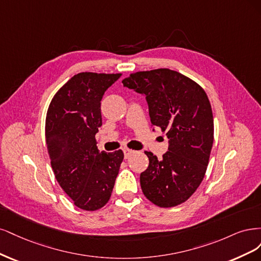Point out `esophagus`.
Segmentation results:
<instances>
[{
	"label": "esophagus",
	"instance_id": "esophagus-1",
	"mask_svg": "<svg viewBox=\"0 0 261 261\" xmlns=\"http://www.w3.org/2000/svg\"><path fill=\"white\" fill-rule=\"evenodd\" d=\"M136 153V150H133V149H130V148H123V154H124V158H128L129 156H131L132 154H134Z\"/></svg>",
	"mask_w": 261,
	"mask_h": 261
}]
</instances>
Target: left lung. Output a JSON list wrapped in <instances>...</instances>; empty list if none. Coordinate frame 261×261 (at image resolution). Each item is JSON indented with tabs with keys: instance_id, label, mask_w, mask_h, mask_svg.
I'll return each mask as SVG.
<instances>
[{
	"instance_id": "obj_1",
	"label": "left lung",
	"mask_w": 261,
	"mask_h": 261,
	"mask_svg": "<svg viewBox=\"0 0 261 261\" xmlns=\"http://www.w3.org/2000/svg\"><path fill=\"white\" fill-rule=\"evenodd\" d=\"M123 87L145 96L152 125L166 132L168 152L148 157L140 175L143 194L159 207L191 197L204 179L214 143V117L206 92L195 81L167 68L131 73Z\"/></svg>"
}]
</instances>
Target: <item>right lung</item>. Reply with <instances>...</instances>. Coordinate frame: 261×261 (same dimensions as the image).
Returning <instances> with one entry per match:
<instances>
[{"label": "right lung", "mask_w": 261, "mask_h": 261, "mask_svg": "<svg viewBox=\"0 0 261 261\" xmlns=\"http://www.w3.org/2000/svg\"><path fill=\"white\" fill-rule=\"evenodd\" d=\"M121 73L80 72L57 91L48 106L45 139L58 184L83 210H97L111 198L123 161L122 150L99 152L100 100Z\"/></svg>", "instance_id": "right-lung-1"}]
</instances>
